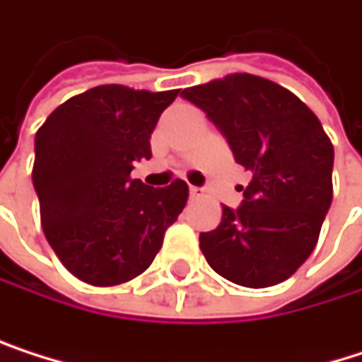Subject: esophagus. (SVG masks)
<instances>
[{
    "label": "esophagus",
    "mask_w": 362,
    "mask_h": 362,
    "mask_svg": "<svg viewBox=\"0 0 362 362\" xmlns=\"http://www.w3.org/2000/svg\"><path fill=\"white\" fill-rule=\"evenodd\" d=\"M189 196H192V198H200V196H202V189L192 185V187H189Z\"/></svg>",
    "instance_id": "1"
}]
</instances>
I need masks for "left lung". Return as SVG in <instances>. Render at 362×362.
I'll list each match as a JSON object with an SVG mask.
<instances>
[{"label": "left lung", "instance_id": "obj_1", "mask_svg": "<svg viewBox=\"0 0 362 362\" xmlns=\"http://www.w3.org/2000/svg\"><path fill=\"white\" fill-rule=\"evenodd\" d=\"M181 98L204 110L237 164L252 173L239 209L200 233L215 273L245 288L288 279L313 252L333 200V145L294 93L254 74L187 87Z\"/></svg>", "mask_w": 362, "mask_h": 362}]
</instances>
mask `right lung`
I'll use <instances>...</instances> for the list:
<instances>
[{
	"instance_id": "right-lung-1",
	"label": "right lung",
	"mask_w": 362,
	"mask_h": 362,
	"mask_svg": "<svg viewBox=\"0 0 362 362\" xmlns=\"http://www.w3.org/2000/svg\"><path fill=\"white\" fill-rule=\"evenodd\" d=\"M173 91L100 85L57 106L35 134L33 187L42 228L64 267L85 284L117 286L149 269L187 202L177 179H132L151 158V134Z\"/></svg>"
}]
</instances>
